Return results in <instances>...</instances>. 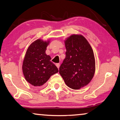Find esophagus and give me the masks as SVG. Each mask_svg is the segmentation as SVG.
<instances>
[{
    "instance_id": "esophagus-1",
    "label": "esophagus",
    "mask_w": 120,
    "mask_h": 120,
    "mask_svg": "<svg viewBox=\"0 0 120 120\" xmlns=\"http://www.w3.org/2000/svg\"><path fill=\"white\" fill-rule=\"evenodd\" d=\"M56 66L57 67V68H59V67H60V64H56Z\"/></svg>"
}]
</instances>
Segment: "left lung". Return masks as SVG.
<instances>
[{"mask_svg":"<svg viewBox=\"0 0 120 120\" xmlns=\"http://www.w3.org/2000/svg\"><path fill=\"white\" fill-rule=\"evenodd\" d=\"M64 43L66 58L59 68V74L69 87L80 89L88 85L94 77V52L88 42L82 35H71Z\"/></svg>","mask_w":120,"mask_h":120,"instance_id":"8db88e82","label":"left lung"}]
</instances>
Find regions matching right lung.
<instances>
[{"label":"right lung","instance_id":"1","mask_svg":"<svg viewBox=\"0 0 120 120\" xmlns=\"http://www.w3.org/2000/svg\"><path fill=\"white\" fill-rule=\"evenodd\" d=\"M48 41L38 39L28 48L22 66L26 80L34 86H41L52 75L57 73L58 68L51 61V58L46 55L45 51Z\"/></svg>","mask_w":120,"mask_h":120}]
</instances>
